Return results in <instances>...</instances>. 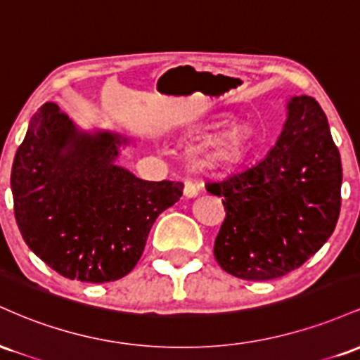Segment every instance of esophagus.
<instances>
[{
	"instance_id": "obj_1",
	"label": "esophagus",
	"mask_w": 360,
	"mask_h": 360,
	"mask_svg": "<svg viewBox=\"0 0 360 360\" xmlns=\"http://www.w3.org/2000/svg\"><path fill=\"white\" fill-rule=\"evenodd\" d=\"M183 193H184V196H188V198H194L198 194V186L193 183V181H189V179H186L184 181V189H183Z\"/></svg>"
}]
</instances>
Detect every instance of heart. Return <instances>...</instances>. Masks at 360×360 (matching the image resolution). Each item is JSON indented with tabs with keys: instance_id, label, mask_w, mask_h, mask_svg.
Returning <instances> with one entry per match:
<instances>
[{
	"instance_id": "obj_1",
	"label": "heart",
	"mask_w": 360,
	"mask_h": 360,
	"mask_svg": "<svg viewBox=\"0 0 360 360\" xmlns=\"http://www.w3.org/2000/svg\"><path fill=\"white\" fill-rule=\"evenodd\" d=\"M250 147V128L232 125L206 143L201 162L208 167L232 169L243 162Z\"/></svg>"
}]
</instances>
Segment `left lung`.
Listing matches in <instances>:
<instances>
[{
    "label": "left lung",
    "mask_w": 360,
    "mask_h": 360,
    "mask_svg": "<svg viewBox=\"0 0 360 360\" xmlns=\"http://www.w3.org/2000/svg\"><path fill=\"white\" fill-rule=\"evenodd\" d=\"M340 188V152L326 115L315 98H292L283 134L266 159L206 183L225 208L214 259L223 271L247 281L298 269L335 230Z\"/></svg>",
    "instance_id": "8db88e82"
}]
</instances>
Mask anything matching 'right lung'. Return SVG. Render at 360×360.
Returning <instances> with one entry per match:
<instances>
[{"mask_svg":"<svg viewBox=\"0 0 360 360\" xmlns=\"http://www.w3.org/2000/svg\"><path fill=\"white\" fill-rule=\"evenodd\" d=\"M120 143L127 140L79 131L56 103H45L16 150V225L37 257L68 279L127 276L157 217L183 196L179 181H142L115 166Z\"/></svg>","mask_w":360,"mask_h":360,"instance_id":"add662e5","label":"right lung"}]
</instances>
